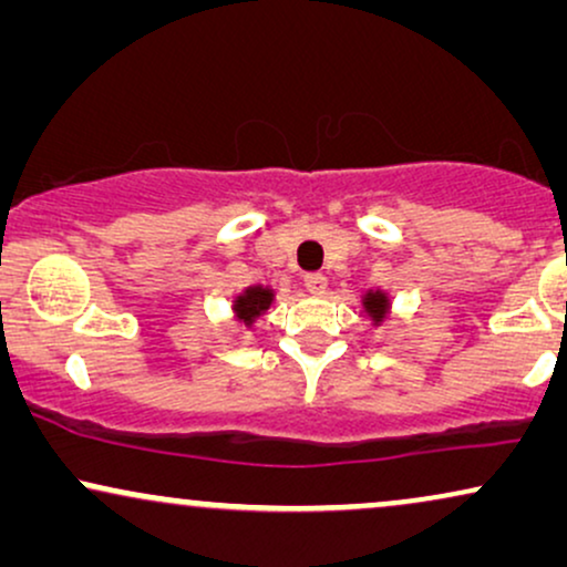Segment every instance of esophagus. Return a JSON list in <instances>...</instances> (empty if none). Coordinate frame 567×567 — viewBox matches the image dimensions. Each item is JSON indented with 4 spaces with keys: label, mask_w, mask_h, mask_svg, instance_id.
I'll use <instances>...</instances> for the list:
<instances>
[{
    "label": "esophagus",
    "mask_w": 567,
    "mask_h": 567,
    "mask_svg": "<svg viewBox=\"0 0 567 567\" xmlns=\"http://www.w3.org/2000/svg\"><path fill=\"white\" fill-rule=\"evenodd\" d=\"M306 290L313 292V296H324V292H327V277L321 275V271L306 275Z\"/></svg>",
    "instance_id": "esophagus-1"
}]
</instances>
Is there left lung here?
Returning <instances> with one entry per match:
<instances>
[{
    "mask_svg": "<svg viewBox=\"0 0 567 567\" xmlns=\"http://www.w3.org/2000/svg\"><path fill=\"white\" fill-rule=\"evenodd\" d=\"M390 308L392 300L384 290H367V296H363V311L369 313V319L374 321L377 327L384 324L386 317H390Z\"/></svg>",
    "mask_w": 567,
    "mask_h": 567,
    "instance_id": "1",
    "label": "left lung"
}]
</instances>
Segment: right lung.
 <instances>
[{
  "label": "right lung",
  "instance_id": "obj_1",
  "mask_svg": "<svg viewBox=\"0 0 567 567\" xmlns=\"http://www.w3.org/2000/svg\"><path fill=\"white\" fill-rule=\"evenodd\" d=\"M275 303V290L264 288V285H248L246 290L238 292L233 300V317L243 327H254L256 319H261Z\"/></svg>",
  "mask_w": 567,
  "mask_h": 567
}]
</instances>
